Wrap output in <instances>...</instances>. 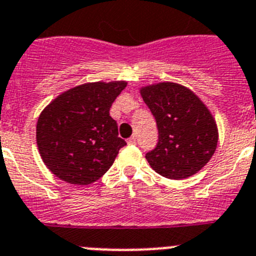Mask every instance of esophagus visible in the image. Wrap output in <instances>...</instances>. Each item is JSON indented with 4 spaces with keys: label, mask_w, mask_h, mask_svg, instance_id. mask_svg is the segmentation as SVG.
<instances>
[{
    "label": "esophagus",
    "mask_w": 256,
    "mask_h": 256,
    "mask_svg": "<svg viewBox=\"0 0 256 256\" xmlns=\"http://www.w3.org/2000/svg\"><path fill=\"white\" fill-rule=\"evenodd\" d=\"M126 142H128V144H137V140H136V137H130Z\"/></svg>",
    "instance_id": "1"
}]
</instances>
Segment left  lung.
Here are the masks:
<instances>
[{"instance_id":"obj_1","label":"left lung","mask_w":256,"mask_h":256,"mask_svg":"<svg viewBox=\"0 0 256 256\" xmlns=\"http://www.w3.org/2000/svg\"><path fill=\"white\" fill-rule=\"evenodd\" d=\"M155 116L159 142L146 154L151 168L169 180H186L209 162L218 144L216 122L190 88L160 82L140 88Z\"/></svg>"}]
</instances>
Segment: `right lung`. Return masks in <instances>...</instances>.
Masks as SVG:
<instances>
[{
    "instance_id": "obj_1",
    "label": "right lung",
    "mask_w": 256,
    "mask_h": 256,
    "mask_svg": "<svg viewBox=\"0 0 256 256\" xmlns=\"http://www.w3.org/2000/svg\"><path fill=\"white\" fill-rule=\"evenodd\" d=\"M126 87L124 80L76 86L42 110L36 140L52 174L64 182L87 186L101 178L126 141L118 137L108 112Z\"/></svg>"
}]
</instances>
